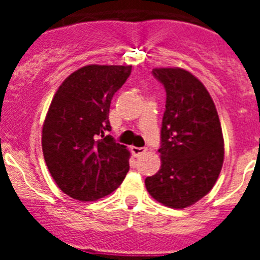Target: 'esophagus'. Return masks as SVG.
Here are the masks:
<instances>
[{
    "label": "esophagus",
    "mask_w": 260,
    "mask_h": 260,
    "mask_svg": "<svg viewBox=\"0 0 260 260\" xmlns=\"http://www.w3.org/2000/svg\"><path fill=\"white\" fill-rule=\"evenodd\" d=\"M147 148H144V147H132V153L134 156H142L143 153H146Z\"/></svg>",
    "instance_id": "34e87169"
}]
</instances>
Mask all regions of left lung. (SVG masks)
Masks as SVG:
<instances>
[{
  "instance_id": "1",
  "label": "left lung",
  "mask_w": 260,
  "mask_h": 260,
  "mask_svg": "<svg viewBox=\"0 0 260 260\" xmlns=\"http://www.w3.org/2000/svg\"><path fill=\"white\" fill-rule=\"evenodd\" d=\"M167 92L161 125V168L147 177V191L171 208H186L207 195L222 161L219 114L206 87L180 68L153 69Z\"/></svg>"
}]
</instances>
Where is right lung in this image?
<instances>
[{"label":"right lung","instance_id":"1","mask_svg":"<svg viewBox=\"0 0 260 260\" xmlns=\"http://www.w3.org/2000/svg\"><path fill=\"white\" fill-rule=\"evenodd\" d=\"M132 66L88 65L69 75L50 103L43 125V153L62 191L77 201H96L122 183L130 152L110 132L112 98Z\"/></svg>","mask_w":260,"mask_h":260}]
</instances>
